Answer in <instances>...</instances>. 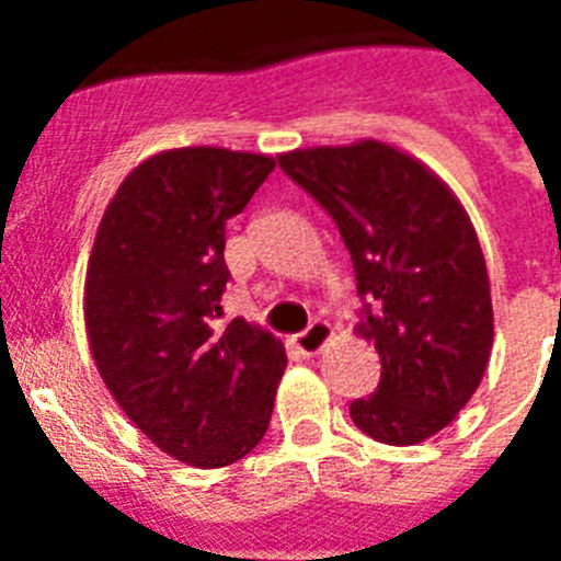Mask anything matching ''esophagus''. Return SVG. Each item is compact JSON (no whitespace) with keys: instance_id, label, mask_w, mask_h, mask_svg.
Masks as SVG:
<instances>
[{"instance_id":"1","label":"esophagus","mask_w":561,"mask_h":561,"mask_svg":"<svg viewBox=\"0 0 561 561\" xmlns=\"http://www.w3.org/2000/svg\"><path fill=\"white\" fill-rule=\"evenodd\" d=\"M329 340H331V325L323 323V320H314L309 329L291 336V345H295L304 356H311L317 354V351H323V345Z\"/></svg>"}]
</instances>
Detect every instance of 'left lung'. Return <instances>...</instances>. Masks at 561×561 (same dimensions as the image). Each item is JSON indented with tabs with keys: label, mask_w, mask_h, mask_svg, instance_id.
I'll return each mask as SVG.
<instances>
[{
	"label": "left lung",
	"mask_w": 561,
	"mask_h": 561,
	"mask_svg": "<svg viewBox=\"0 0 561 561\" xmlns=\"http://www.w3.org/2000/svg\"><path fill=\"white\" fill-rule=\"evenodd\" d=\"M277 165L334 219L362 300L356 331L379 351V385L351 401V419L393 447L430 438L472 399L492 351L472 221L430 168L385 142L304 148Z\"/></svg>",
	"instance_id": "8db88e82"
}]
</instances>
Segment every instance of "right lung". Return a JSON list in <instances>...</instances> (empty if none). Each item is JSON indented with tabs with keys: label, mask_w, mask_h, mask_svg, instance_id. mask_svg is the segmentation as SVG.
I'll use <instances>...</instances> for the list:
<instances>
[{
	"label": "right lung",
	"mask_w": 561,
	"mask_h": 561,
	"mask_svg": "<svg viewBox=\"0 0 561 561\" xmlns=\"http://www.w3.org/2000/svg\"><path fill=\"white\" fill-rule=\"evenodd\" d=\"M272 168L227 148L157 153L117 187L89 257L83 314L108 393L162 453L202 469L257 447L286 368L270 331L219 323L227 219Z\"/></svg>",
	"instance_id": "obj_1"
}]
</instances>
